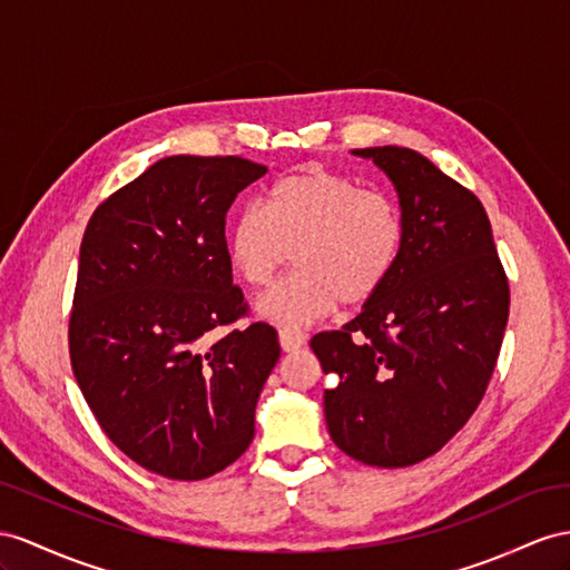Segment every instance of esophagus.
<instances>
[{"instance_id":"obj_1","label":"esophagus","mask_w":570,"mask_h":570,"mask_svg":"<svg viewBox=\"0 0 570 570\" xmlns=\"http://www.w3.org/2000/svg\"><path fill=\"white\" fill-rule=\"evenodd\" d=\"M279 344L284 352H296V348H301L305 344V334L301 330H294V327H282L279 330Z\"/></svg>"}]
</instances>
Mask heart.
<instances>
[{
	"label": "heart",
	"instance_id": "b5f03b06",
	"mask_svg": "<svg viewBox=\"0 0 570 570\" xmlns=\"http://www.w3.org/2000/svg\"><path fill=\"white\" fill-rule=\"evenodd\" d=\"M404 240L400 207L348 175L305 166L269 187L228 230V259L247 286L265 288L291 257L298 267L257 301L274 323L303 325L334 305H363L385 286Z\"/></svg>",
	"mask_w": 570,
	"mask_h": 570
}]
</instances>
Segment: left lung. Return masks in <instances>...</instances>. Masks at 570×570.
Masks as SVG:
<instances>
[{"instance_id":"obj_1","label":"left lung","mask_w":570,"mask_h":570,"mask_svg":"<svg viewBox=\"0 0 570 570\" xmlns=\"http://www.w3.org/2000/svg\"><path fill=\"white\" fill-rule=\"evenodd\" d=\"M400 197L404 240L390 279L342 330L311 340L334 445L371 466L431 458L484 397L510 291L481 202L404 146L354 149Z\"/></svg>"}]
</instances>
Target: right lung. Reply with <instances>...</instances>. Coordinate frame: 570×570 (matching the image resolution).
Returning a JSON list of instances; mask_svg holds the SVG:
<instances>
[{
    "mask_svg": "<svg viewBox=\"0 0 570 570\" xmlns=\"http://www.w3.org/2000/svg\"><path fill=\"white\" fill-rule=\"evenodd\" d=\"M265 166L168 156L120 187L86 226L69 356L100 429L154 474L197 481L236 462L279 361L276 330L209 332L245 313L226 214Z\"/></svg>",
    "mask_w": 570,
    "mask_h": 570,
    "instance_id": "1",
    "label": "right lung"
}]
</instances>
